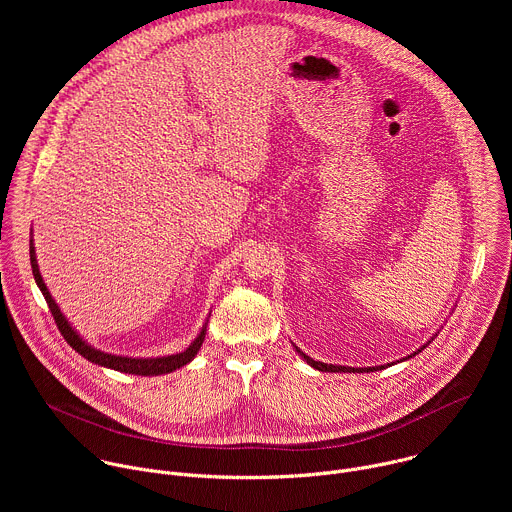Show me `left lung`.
<instances>
[{"instance_id": "1", "label": "left lung", "mask_w": 512, "mask_h": 512, "mask_svg": "<svg viewBox=\"0 0 512 512\" xmlns=\"http://www.w3.org/2000/svg\"><path fill=\"white\" fill-rule=\"evenodd\" d=\"M444 328V326H442ZM440 328V330H442ZM440 330H437L425 344H421L415 352H411V354H407L405 358H399V360H395V362H387V364H379V367H362V369H356V367H342V364H328V362H320V360H314V358H310L308 354H304L296 344H294V348H296V352L310 364L312 369H316V371H322V373H375V371H383V369H387V367H391V364H397V362H403V360H409L411 356H415V354H419L423 348H427L431 342H433V338L440 334Z\"/></svg>"}]
</instances>
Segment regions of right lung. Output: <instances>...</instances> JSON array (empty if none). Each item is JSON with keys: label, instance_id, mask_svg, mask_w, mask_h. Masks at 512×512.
<instances>
[{"label": "right lung", "instance_id": "add662e5", "mask_svg": "<svg viewBox=\"0 0 512 512\" xmlns=\"http://www.w3.org/2000/svg\"><path fill=\"white\" fill-rule=\"evenodd\" d=\"M30 263H32V273H34V279H36V285L40 287L42 296L54 316V322L60 330V334L64 336V340L75 348L81 356H85L89 362L93 364H99V367H105V369H111V371H119V373H127V375H139V377H158V375H168V373H174L178 369H182L184 364L192 362L194 356L198 354L202 342H204V336H206V324H208V318L204 320L200 332L196 334V338L190 342V346L182 352H176V354H168V356H123V354H111V352H105V350H99L95 348L93 344H89L79 332L77 328H72V324L66 320V316L60 312V306L56 304V300L52 298V294L48 291L42 275H40V267H38V259H36V247H34V239L30 241Z\"/></svg>", "mask_w": 512, "mask_h": 512}]
</instances>
